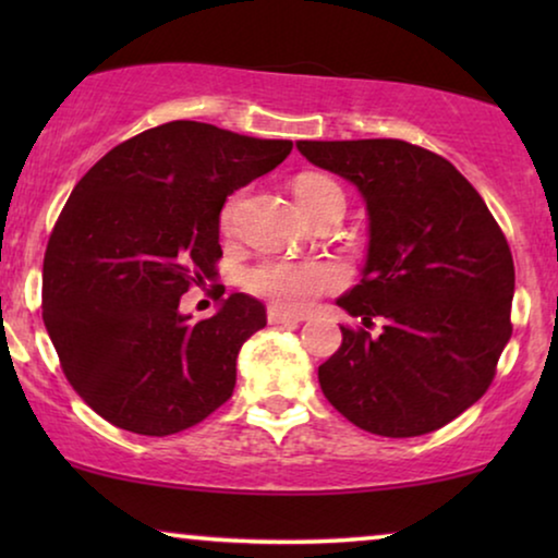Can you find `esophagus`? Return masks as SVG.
Returning a JSON list of instances; mask_svg holds the SVG:
<instances>
[{
	"instance_id": "obj_1",
	"label": "esophagus",
	"mask_w": 558,
	"mask_h": 558,
	"mask_svg": "<svg viewBox=\"0 0 558 558\" xmlns=\"http://www.w3.org/2000/svg\"><path fill=\"white\" fill-rule=\"evenodd\" d=\"M269 325H300L302 323V315H292V312L281 310V307H269Z\"/></svg>"
}]
</instances>
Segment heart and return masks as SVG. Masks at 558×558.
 <instances>
[{"label": "heart", "mask_w": 558, "mask_h": 558, "mask_svg": "<svg viewBox=\"0 0 558 558\" xmlns=\"http://www.w3.org/2000/svg\"><path fill=\"white\" fill-rule=\"evenodd\" d=\"M294 201L300 205L304 216L315 213L323 205L332 201H342L340 187L335 185L330 178L323 174H302L294 182ZM235 210H239V201H228L223 213H220V226L223 231H231L235 223ZM342 271L332 264H302V262H287V258H269L262 262L243 274V287L251 294L264 296L277 304L281 310H304L312 300L319 294L332 292L342 284Z\"/></svg>", "instance_id": "obj_1"}]
</instances>
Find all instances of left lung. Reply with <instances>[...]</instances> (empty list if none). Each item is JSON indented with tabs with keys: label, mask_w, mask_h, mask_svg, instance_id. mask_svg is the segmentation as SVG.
I'll return each mask as SVG.
<instances>
[{
	"label": "left lung",
	"mask_w": 558,
	"mask_h": 558,
	"mask_svg": "<svg viewBox=\"0 0 558 558\" xmlns=\"http://www.w3.org/2000/svg\"><path fill=\"white\" fill-rule=\"evenodd\" d=\"M315 167L353 182L368 210L361 284L338 307L380 335L342 330L319 365L325 399L380 437L452 422L493 384L510 332L513 256L500 226L452 162L401 140L296 142Z\"/></svg>",
	"instance_id": "1"
}]
</instances>
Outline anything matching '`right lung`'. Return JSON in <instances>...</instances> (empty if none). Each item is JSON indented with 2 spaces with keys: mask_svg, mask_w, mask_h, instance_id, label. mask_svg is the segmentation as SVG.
<instances>
[{
  "mask_svg": "<svg viewBox=\"0 0 558 558\" xmlns=\"http://www.w3.org/2000/svg\"><path fill=\"white\" fill-rule=\"evenodd\" d=\"M289 151V140L170 121L121 142L73 187L45 251L43 323L65 378L106 422L167 437L231 399L264 304L235 292L193 323L180 296L216 274L226 197Z\"/></svg>",
  "mask_w": 558,
  "mask_h": 558,
  "instance_id": "add662e5",
  "label": "right lung"
}]
</instances>
